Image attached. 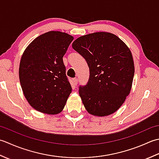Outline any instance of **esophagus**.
Segmentation results:
<instances>
[{
	"label": "esophagus",
	"instance_id": "34e87169",
	"mask_svg": "<svg viewBox=\"0 0 159 159\" xmlns=\"http://www.w3.org/2000/svg\"><path fill=\"white\" fill-rule=\"evenodd\" d=\"M77 83H78V80H77V78H73V85L75 86H76Z\"/></svg>",
	"mask_w": 159,
	"mask_h": 159
}]
</instances>
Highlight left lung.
I'll return each instance as SVG.
<instances>
[{
	"label": "left lung",
	"mask_w": 159,
	"mask_h": 159,
	"mask_svg": "<svg viewBox=\"0 0 159 159\" xmlns=\"http://www.w3.org/2000/svg\"><path fill=\"white\" fill-rule=\"evenodd\" d=\"M72 47L86 60L90 70L79 93L89 113L104 116L116 112L132 88L134 65L129 48L116 35L95 32L82 35Z\"/></svg>",
	"instance_id": "obj_1"
}]
</instances>
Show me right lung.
<instances>
[{
	"label": "right lung",
	"mask_w": 159,
	"mask_h": 159,
	"mask_svg": "<svg viewBox=\"0 0 159 159\" xmlns=\"http://www.w3.org/2000/svg\"><path fill=\"white\" fill-rule=\"evenodd\" d=\"M73 37L61 31L40 35L26 48L19 79L26 99L36 111L56 115L64 108L72 90L63 56Z\"/></svg>",
	"instance_id": "obj_1"
}]
</instances>
